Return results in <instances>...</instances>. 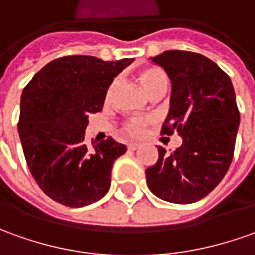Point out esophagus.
Returning <instances> with one entry per match:
<instances>
[{"label":"esophagus","mask_w":255,"mask_h":255,"mask_svg":"<svg viewBox=\"0 0 255 255\" xmlns=\"http://www.w3.org/2000/svg\"><path fill=\"white\" fill-rule=\"evenodd\" d=\"M141 148V145L139 143H128V149L129 150H136Z\"/></svg>","instance_id":"esophagus-1"}]
</instances>
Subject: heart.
Returning <instances> with one entry per match:
<instances>
[{
  "mask_svg": "<svg viewBox=\"0 0 255 255\" xmlns=\"http://www.w3.org/2000/svg\"><path fill=\"white\" fill-rule=\"evenodd\" d=\"M139 82L143 86L145 92L149 96H153L156 93H166L167 86H169V78H167L163 69L157 68V67H148V68H143L139 72ZM114 86H116V82L110 85V88L107 91V99L112 96ZM146 124H148V120L131 119L126 123L124 129L131 135H141L146 127Z\"/></svg>",
  "mask_w": 255,
  "mask_h": 255,
  "instance_id": "1",
  "label": "heart"
}]
</instances>
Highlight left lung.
Wrapping results in <instances>:
<instances>
[{"mask_svg":"<svg viewBox=\"0 0 255 255\" xmlns=\"http://www.w3.org/2000/svg\"><path fill=\"white\" fill-rule=\"evenodd\" d=\"M171 82L170 109L162 134L178 132L181 146L145 170L146 183L160 200L191 204L207 197L229 169L240 124L229 75L198 53L169 50L152 57Z\"/></svg>","mask_w":255,"mask_h":255,"instance_id":"obj_1","label":"left lung"}]
</instances>
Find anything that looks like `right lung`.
Masks as SVG:
<instances>
[{
	"mask_svg": "<svg viewBox=\"0 0 255 255\" xmlns=\"http://www.w3.org/2000/svg\"><path fill=\"white\" fill-rule=\"evenodd\" d=\"M132 58L103 61L67 55L48 62L26 85L18 132L27 167L43 193L65 207L103 198L112 169L127 146L113 138L85 142L91 114L102 112L113 79Z\"/></svg>",
	"mask_w": 255,
	"mask_h": 255,
	"instance_id": "right-lung-1",
	"label": "right lung"
}]
</instances>
